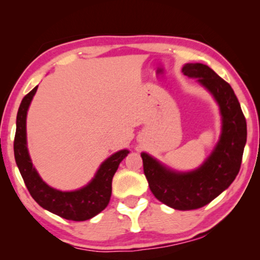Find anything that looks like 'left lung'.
<instances>
[{
  "mask_svg": "<svg viewBox=\"0 0 260 260\" xmlns=\"http://www.w3.org/2000/svg\"><path fill=\"white\" fill-rule=\"evenodd\" d=\"M184 76L196 78L219 105L221 135L211 155L199 169L177 172L146 152L141 153L144 175L158 201L175 210H195L209 204L231 186L239 173L246 142V121L234 90L208 65L189 63Z\"/></svg>",
  "mask_w": 260,
  "mask_h": 260,
  "instance_id": "8db88e82",
  "label": "left lung"
}]
</instances>
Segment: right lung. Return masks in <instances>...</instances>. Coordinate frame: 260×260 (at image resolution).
<instances>
[{
	"label": "right lung",
	"instance_id": "1",
	"mask_svg": "<svg viewBox=\"0 0 260 260\" xmlns=\"http://www.w3.org/2000/svg\"><path fill=\"white\" fill-rule=\"evenodd\" d=\"M37 89L38 86L25 96L17 113L14 142L17 166L30 196L39 205L64 219L85 221L108 206L112 191V178L129 151L124 149L110 156L101 164L93 180L78 190L60 191L48 186L34 169L26 141V116Z\"/></svg>",
	"mask_w": 260,
	"mask_h": 260
}]
</instances>
